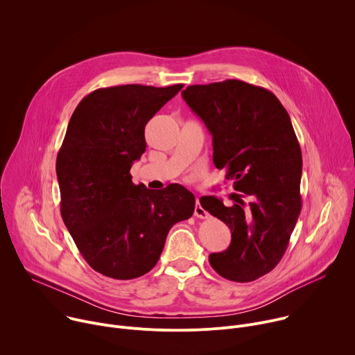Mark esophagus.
I'll return each mask as SVG.
<instances>
[{
  "mask_svg": "<svg viewBox=\"0 0 355 355\" xmlns=\"http://www.w3.org/2000/svg\"><path fill=\"white\" fill-rule=\"evenodd\" d=\"M195 216L199 218V219H208L209 218V214L202 208L199 199H196V205H195Z\"/></svg>",
  "mask_w": 355,
  "mask_h": 355,
  "instance_id": "obj_1",
  "label": "esophagus"
}]
</instances>
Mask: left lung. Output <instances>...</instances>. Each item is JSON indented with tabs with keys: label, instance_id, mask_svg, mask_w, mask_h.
Instances as JSON below:
<instances>
[{
	"label": "left lung",
	"instance_id": "obj_1",
	"mask_svg": "<svg viewBox=\"0 0 355 355\" xmlns=\"http://www.w3.org/2000/svg\"><path fill=\"white\" fill-rule=\"evenodd\" d=\"M182 98L212 135L216 168L244 193L230 207L199 199L232 232L227 250L209 263L229 281H256L284 257L302 209V151L291 118L271 91L240 80L188 85Z\"/></svg>",
	"mask_w": 355,
	"mask_h": 355
}]
</instances>
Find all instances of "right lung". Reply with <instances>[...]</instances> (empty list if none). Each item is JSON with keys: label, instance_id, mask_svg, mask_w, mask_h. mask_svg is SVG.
Returning <instances> with one entry per match:
<instances>
[{"label": "right lung", "instance_id": "1", "mask_svg": "<svg viewBox=\"0 0 355 355\" xmlns=\"http://www.w3.org/2000/svg\"><path fill=\"white\" fill-rule=\"evenodd\" d=\"M182 87L98 88L70 118L56 160L60 212L84 260L105 277L148 272L170 229L195 211V196L182 185L153 191L130 175L146 150V123Z\"/></svg>", "mask_w": 355, "mask_h": 355}]
</instances>
